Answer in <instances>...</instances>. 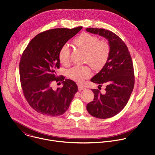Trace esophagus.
<instances>
[{
  "mask_svg": "<svg viewBox=\"0 0 155 155\" xmlns=\"http://www.w3.org/2000/svg\"><path fill=\"white\" fill-rule=\"evenodd\" d=\"M78 89H79L80 91H81V90H84V89H86V87H84V86L80 85V84L78 85Z\"/></svg>",
  "mask_w": 155,
  "mask_h": 155,
  "instance_id": "esophagus-1",
  "label": "esophagus"
}]
</instances>
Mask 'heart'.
<instances>
[{"label":"heart","instance_id":"1","mask_svg":"<svg viewBox=\"0 0 155 155\" xmlns=\"http://www.w3.org/2000/svg\"><path fill=\"white\" fill-rule=\"evenodd\" d=\"M74 43L79 48L85 51L84 60L94 69H101L107 61L110 46L108 43L99 40L97 36L87 32L81 33L74 40ZM71 51L68 45H63L58 52L60 62L67 65L70 62ZM92 75L91 68L87 66L77 65L68 71V76L71 79L82 83Z\"/></svg>","mask_w":155,"mask_h":155}]
</instances>
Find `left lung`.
I'll return each instance as SVG.
<instances>
[{
	"mask_svg": "<svg viewBox=\"0 0 155 155\" xmlns=\"http://www.w3.org/2000/svg\"><path fill=\"white\" fill-rule=\"evenodd\" d=\"M89 32L99 34L108 40L110 54L103 69L91 80L92 82L106 85V93L92 89L94 100L86 109L92 116L106 119L120 113L127 104L135 84L134 69L132 57L125 43L117 34L103 28H89Z\"/></svg>",
	"mask_w": 155,
	"mask_h": 155,
	"instance_id": "8db88e82",
	"label": "left lung"
}]
</instances>
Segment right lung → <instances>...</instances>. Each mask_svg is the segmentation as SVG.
I'll use <instances>...</instances> for the list:
<instances>
[{"label": "right lung", "mask_w": 155, "mask_h": 155, "mask_svg": "<svg viewBox=\"0 0 155 155\" xmlns=\"http://www.w3.org/2000/svg\"><path fill=\"white\" fill-rule=\"evenodd\" d=\"M55 28L43 31L34 37L22 53L19 74L23 95L29 106L43 115L57 117L69 108L78 87L75 82L57 76L60 68V48L81 29ZM61 81L64 86L54 90V82Z\"/></svg>", "instance_id": "right-lung-1"}]
</instances>
